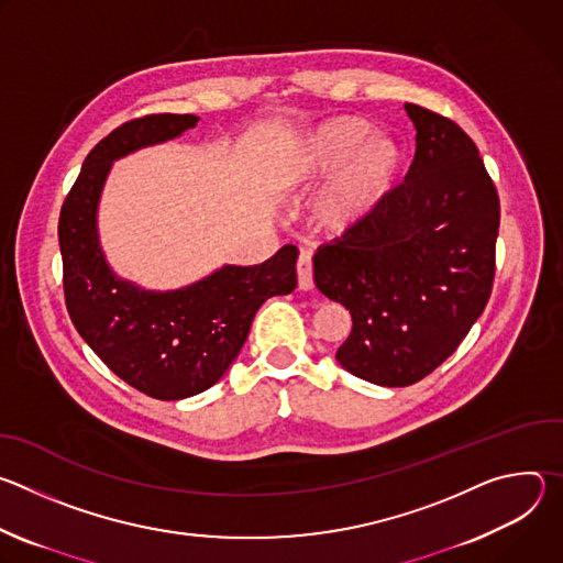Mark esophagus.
Listing matches in <instances>:
<instances>
[{
  "label": "esophagus",
  "instance_id": "34e87169",
  "mask_svg": "<svg viewBox=\"0 0 563 563\" xmlns=\"http://www.w3.org/2000/svg\"><path fill=\"white\" fill-rule=\"evenodd\" d=\"M296 272H298V289H302V291L311 289L313 287V267H311V256L307 252H300Z\"/></svg>",
  "mask_w": 563,
  "mask_h": 563
}]
</instances>
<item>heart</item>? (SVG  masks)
Instances as JSON below:
<instances>
[{"label":"heart","mask_w":563,"mask_h":563,"mask_svg":"<svg viewBox=\"0 0 563 563\" xmlns=\"http://www.w3.org/2000/svg\"><path fill=\"white\" fill-rule=\"evenodd\" d=\"M372 122L358 115L334 118L311 129L287 155L285 187H309L328 180L343 166L316 207V222L343 231L365 220L387 196L400 169V148L387 135H374Z\"/></svg>","instance_id":"b5f03b06"}]
</instances>
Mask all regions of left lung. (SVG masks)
I'll list each match as a JSON object with an SVG mask.
<instances>
[{
	"label": "left lung",
	"instance_id": "1",
	"mask_svg": "<svg viewBox=\"0 0 563 563\" xmlns=\"http://www.w3.org/2000/svg\"><path fill=\"white\" fill-rule=\"evenodd\" d=\"M417 151L406 180L313 256V283L352 313L339 363L406 387L432 374L486 309L495 280L499 196L472 137L406 104Z\"/></svg>",
	"mask_w": 563,
	"mask_h": 563
}]
</instances>
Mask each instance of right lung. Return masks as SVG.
Segmentation results:
<instances>
[{
  "mask_svg": "<svg viewBox=\"0 0 563 563\" xmlns=\"http://www.w3.org/2000/svg\"><path fill=\"white\" fill-rule=\"evenodd\" d=\"M196 115L151 113L102 137L59 211L64 300L75 330L137 391L178 400L211 387L245 345L258 307L294 291L298 250L285 245L254 267L227 265L178 291L118 280L98 245L96 209L113 159L196 126Z\"/></svg>",
  "mask_w": 563,
  "mask_h": 563,
  "instance_id": "right-lung-1",
  "label": "right lung"
}]
</instances>
